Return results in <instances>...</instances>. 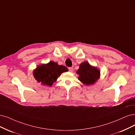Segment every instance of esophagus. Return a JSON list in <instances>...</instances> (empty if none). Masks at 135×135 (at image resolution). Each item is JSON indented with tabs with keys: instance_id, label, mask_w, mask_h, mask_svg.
Wrapping results in <instances>:
<instances>
[{
	"instance_id": "obj_1",
	"label": "esophagus",
	"mask_w": 135,
	"mask_h": 135,
	"mask_svg": "<svg viewBox=\"0 0 135 135\" xmlns=\"http://www.w3.org/2000/svg\"><path fill=\"white\" fill-rule=\"evenodd\" d=\"M68 69H69V72H73V68L72 67H69L68 68Z\"/></svg>"
}]
</instances>
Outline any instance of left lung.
Returning a JSON list of instances; mask_svg holds the SVG:
<instances>
[{"label":"left lung","mask_w":135,"mask_h":135,"mask_svg":"<svg viewBox=\"0 0 135 135\" xmlns=\"http://www.w3.org/2000/svg\"><path fill=\"white\" fill-rule=\"evenodd\" d=\"M77 73L79 75V80L85 85L94 84L100 77L99 69L92 66L87 62H84L79 65Z\"/></svg>","instance_id":"1"}]
</instances>
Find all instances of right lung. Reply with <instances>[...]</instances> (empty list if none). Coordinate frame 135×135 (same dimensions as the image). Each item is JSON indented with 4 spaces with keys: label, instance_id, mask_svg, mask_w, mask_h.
I'll use <instances>...</instances> for the list:
<instances>
[{
    "label": "right lung",
    "instance_id": "right-lung-1",
    "mask_svg": "<svg viewBox=\"0 0 135 135\" xmlns=\"http://www.w3.org/2000/svg\"><path fill=\"white\" fill-rule=\"evenodd\" d=\"M68 71L66 67L59 66L57 63L51 61L47 64L38 66L33 71V75L38 82L51 87L62 73Z\"/></svg>",
    "mask_w": 135,
    "mask_h": 135
}]
</instances>
